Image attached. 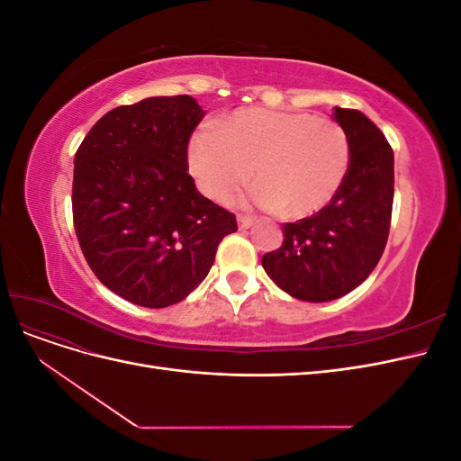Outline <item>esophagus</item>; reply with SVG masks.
<instances>
[{
    "label": "esophagus",
    "mask_w": 461,
    "mask_h": 461,
    "mask_svg": "<svg viewBox=\"0 0 461 461\" xmlns=\"http://www.w3.org/2000/svg\"><path fill=\"white\" fill-rule=\"evenodd\" d=\"M254 221H256L254 217H249V215H242V213H240V215H239V227H240V229H249V227L254 225Z\"/></svg>",
    "instance_id": "esophagus-1"
}]
</instances>
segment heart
Masks as SVG:
<instances>
[{
    "mask_svg": "<svg viewBox=\"0 0 461 461\" xmlns=\"http://www.w3.org/2000/svg\"><path fill=\"white\" fill-rule=\"evenodd\" d=\"M188 161L212 200L227 202L252 169L254 202L300 219L323 209L342 186L350 142L330 119L248 107L194 134Z\"/></svg>",
    "mask_w": 461,
    "mask_h": 461,
    "instance_id": "heart-1",
    "label": "heart"
}]
</instances>
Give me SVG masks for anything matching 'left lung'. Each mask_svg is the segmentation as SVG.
<instances>
[{
    "label": "left lung",
    "instance_id": "8db88e82",
    "mask_svg": "<svg viewBox=\"0 0 461 461\" xmlns=\"http://www.w3.org/2000/svg\"><path fill=\"white\" fill-rule=\"evenodd\" d=\"M350 142V167L334 198L312 217L283 225L281 248L261 258L278 288L305 302L337 300L379 263L394 202V153L357 109L334 107Z\"/></svg>",
    "mask_w": 461,
    "mask_h": 461
}]
</instances>
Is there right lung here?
<instances>
[{"label": "right lung", "mask_w": 461, "mask_h": 461, "mask_svg": "<svg viewBox=\"0 0 461 461\" xmlns=\"http://www.w3.org/2000/svg\"><path fill=\"white\" fill-rule=\"evenodd\" d=\"M203 111L190 95L111 109L75 156L73 225L100 281L144 308L185 300L239 230L188 175V142Z\"/></svg>", "instance_id": "obj_1"}]
</instances>
